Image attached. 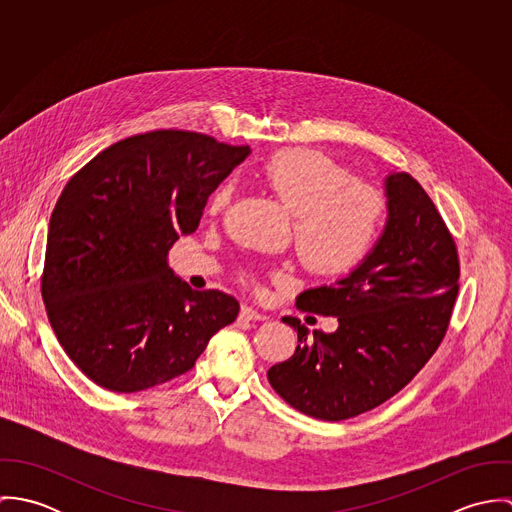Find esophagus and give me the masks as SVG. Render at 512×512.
Returning a JSON list of instances; mask_svg holds the SVG:
<instances>
[{
	"mask_svg": "<svg viewBox=\"0 0 512 512\" xmlns=\"http://www.w3.org/2000/svg\"><path fill=\"white\" fill-rule=\"evenodd\" d=\"M240 317L242 319H248V321H260V319H266V315L262 311H258L256 307L252 305H242L240 309Z\"/></svg>",
	"mask_w": 512,
	"mask_h": 512,
	"instance_id": "34e87169",
	"label": "esophagus"
}]
</instances>
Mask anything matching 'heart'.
I'll list each match as a JSON object with an SVG mask.
<instances>
[{"label": "heart", "instance_id": "heart-1", "mask_svg": "<svg viewBox=\"0 0 512 512\" xmlns=\"http://www.w3.org/2000/svg\"><path fill=\"white\" fill-rule=\"evenodd\" d=\"M272 195L295 217V246L303 264L321 276H345L372 252L382 220L384 197L343 165L313 149H282L262 165ZM232 195L222 181L209 197L219 213Z\"/></svg>", "mask_w": 512, "mask_h": 512}]
</instances>
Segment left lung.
Masks as SVG:
<instances>
[{"instance_id": "left-lung-1", "label": "left lung", "mask_w": 512, "mask_h": 512, "mask_svg": "<svg viewBox=\"0 0 512 512\" xmlns=\"http://www.w3.org/2000/svg\"><path fill=\"white\" fill-rule=\"evenodd\" d=\"M388 217L365 262L331 286L297 295L301 311L333 315V333L297 317L288 361L268 370L295 410L327 422L368 412L400 392L430 361L457 297L455 242L422 185L408 173L384 179Z\"/></svg>"}]
</instances>
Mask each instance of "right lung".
Instances as JSON below:
<instances>
[{
  "mask_svg": "<svg viewBox=\"0 0 512 512\" xmlns=\"http://www.w3.org/2000/svg\"><path fill=\"white\" fill-rule=\"evenodd\" d=\"M248 155L205 134L155 130L106 147L67 183L41 293L61 347L92 382L124 394L163 384L236 319L232 295L191 290L167 252Z\"/></svg>",
  "mask_w": 512,
  "mask_h": 512,
  "instance_id": "obj_1",
  "label": "right lung"
}]
</instances>
